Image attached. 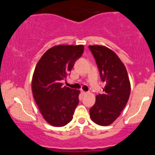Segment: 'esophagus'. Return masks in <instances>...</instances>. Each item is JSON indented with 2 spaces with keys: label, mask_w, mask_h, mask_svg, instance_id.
<instances>
[{
  "label": "esophagus",
  "mask_w": 155,
  "mask_h": 155,
  "mask_svg": "<svg viewBox=\"0 0 155 155\" xmlns=\"http://www.w3.org/2000/svg\"><path fill=\"white\" fill-rule=\"evenodd\" d=\"M81 93L83 95H87V92H84V91H83V90H81Z\"/></svg>",
  "instance_id": "esophagus-1"
}]
</instances>
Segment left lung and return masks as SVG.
<instances>
[{
    "label": "left lung",
    "instance_id": "obj_1",
    "mask_svg": "<svg viewBox=\"0 0 155 155\" xmlns=\"http://www.w3.org/2000/svg\"><path fill=\"white\" fill-rule=\"evenodd\" d=\"M97 65L101 81L106 83L102 94L96 96L90 109L91 120L99 125L114 122L127 104L130 83L127 70L116 53L103 46H89Z\"/></svg>",
    "mask_w": 155,
    "mask_h": 155
}]
</instances>
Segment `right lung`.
<instances>
[{
    "label": "right lung",
    "instance_id": "1",
    "mask_svg": "<svg viewBox=\"0 0 155 155\" xmlns=\"http://www.w3.org/2000/svg\"><path fill=\"white\" fill-rule=\"evenodd\" d=\"M83 52V45L55 46L37 63L32 79L33 97L44 120L51 125L63 127L72 120L80 92L63 87L61 81L70 74Z\"/></svg>",
    "mask_w": 155,
    "mask_h": 155
}]
</instances>
